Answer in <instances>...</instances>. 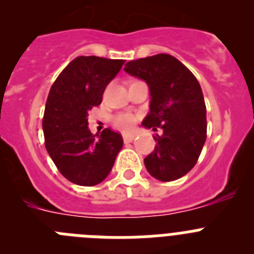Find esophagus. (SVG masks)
<instances>
[{
    "label": "esophagus",
    "mask_w": 254,
    "mask_h": 254,
    "mask_svg": "<svg viewBox=\"0 0 254 254\" xmlns=\"http://www.w3.org/2000/svg\"><path fill=\"white\" fill-rule=\"evenodd\" d=\"M134 138V134H123V141L125 142H132Z\"/></svg>",
    "instance_id": "esophagus-1"
}]
</instances>
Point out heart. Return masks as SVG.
Returning <instances> with one entry per match:
<instances>
[{
  "mask_svg": "<svg viewBox=\"0 0 254 254\" xmlns=\"http://www.w3.org/2000/svg\"><path fill=\"white\" fill-rule=\"evenodd\" d=\"M134 122H136V117L131 113L117 114L113 118L114 126L117 128L122 129V131H131L133 128Z\"/></svg>",
  "mask_w": 254,
  "mask_h": 254,
  "instance_id": "obj_1",
  "label": "heart"
}]
</instances>
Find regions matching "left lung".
Listing matches in <instances>:
<instances>
[{
  "label": "left lung",
  "instance_id": "left-lung-1",
  "mask_svg": "<svg viewBox=\"0 0 254 254\" xmlns=\"http://www.w3.org/2000/svg\"><path fill=\"white\" fill-rule=\"evenodd\" d=\"M128 75L141 78L150 90L145 128L163 129L154 137L155 149L143 159L155 179L172 182L196 165L206 141V105L197 78L176 57L165 53L129 61Z\"/></svg>",
  "mask_w": 254,
  "mask_h": 254
}]
</instances>
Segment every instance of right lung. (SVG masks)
Returning <instances> with one entry per match:
<instances>
[{
	"label": "right lung",
	"instance_id": "right-lung-1",
	"mask_svg": "<svg viewBox=\"0 0 254 254\" xmlns=\"http://www.w3.org/2000/svg\"><path fill=\"white\" fill-rule=\"evenodd\" d=\"M125 60L80 56L71 61L52 85L43 118L46 149L57 169L77 186L102 183L123 146L118 132L89 129L91 108L102 103L103 93L120 72Z\"/></svg>",
	"mask_w": 254,
	"mask_h": 254
}]
</instances>
